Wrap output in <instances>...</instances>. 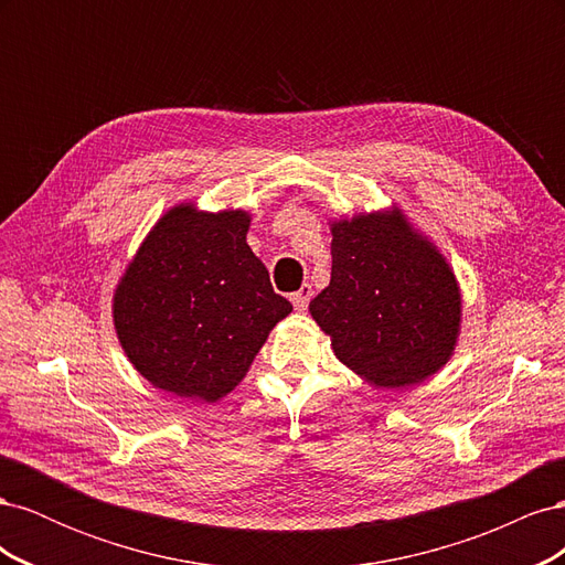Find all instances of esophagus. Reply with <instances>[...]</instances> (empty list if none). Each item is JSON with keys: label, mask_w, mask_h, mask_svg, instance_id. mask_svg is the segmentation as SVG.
<instances>
[{"label": "esophagus", "mask_w": 565, "mask_h": 565, "mask_svg": "<svg viewBox=\"0 0 565 565\" xmlns=\"http://www.w3.org/2000/svg\"><path fill=\"white\" fill-rule=\"evenodd\" d=\"M311 297H313V287H311V285H301V287L297 289V292L292 295L295 309H297V311H306V309H309Z\"/></svg>", "instance_id": "1"}]
</instances>
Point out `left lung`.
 <instances>
[{"label": "left lung", "instance_id": "left-lung-1", "mask_svg": "<svg viewBox=\"0 0 565 565\" xmlns=\"http://www.w3.org/2000/svg\"><path fill=\"white\" fill-rule=\"evenodd\" d=\"M459 289L446 259L401 214L332 224V278L311 316L334 355L374 386L424 382L448 363Z\"/></svg>", "mask_w": 565, "mask_h": 565}]
</instances>
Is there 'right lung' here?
I'll list each match as a JSON object with an SVG mask.
<instances>
[{
	"label": "right lung",
	"mask_w": 565,
	"mask_h": 565,
	"mask_svg": "<svg viewBox=\"0 0 565 565\" xmlns=\"http://www.w3.org/2000/svg\"><path fill=\"white\" fill-rule=\"evenodd\" d=\"M245 212H167L117 285L115 330L134 367L181 398L218 401L292 311L247 245Z\"/></svg>",
	"instance_id": "add662e5"
}]
</instances>
